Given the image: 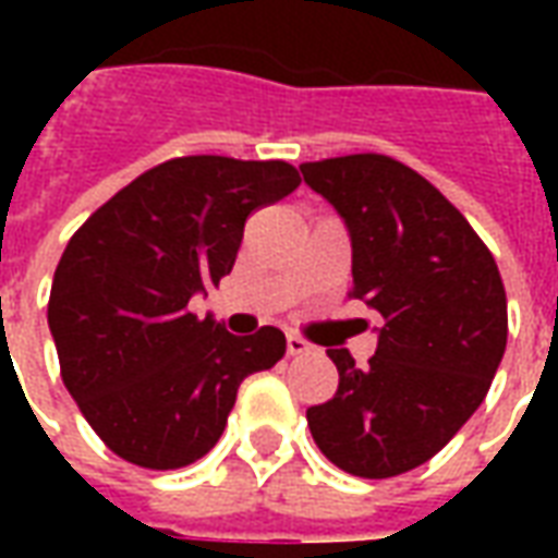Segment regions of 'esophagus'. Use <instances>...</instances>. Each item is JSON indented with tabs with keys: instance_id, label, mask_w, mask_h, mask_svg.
Listing matches in <instances>:
<instances>
[{
	"instance_id": "esophagus-1",
	"label": "esophagus",
	"mask_w": 558,
	"mask_h": 558,
	"mask_svg": "<svg viewBox=\"0 0 558 558\" xmlns=\"http://www.w3.org/2000/svg\"><path fill=\"white\" fill-rule=\"evenodd\" d=\"M287 352L290 355H302V352H311V343L299 335H287Z\"/></svg>"
}]
</instances>
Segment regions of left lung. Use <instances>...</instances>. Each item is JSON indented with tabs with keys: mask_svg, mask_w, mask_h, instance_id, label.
Returning <instances> with one entry per match:
<instances>
[{
	"mask_svg": "<svg viewBox=\"0 0 558 558\" xmlns=\"http://www.w3.org/2000/svg\"><path fill=\"white\" fill-rule=\"evenodd\" d=\"M352 242V295L383 316L376 355L338 364L335 398L307 410L319 451L350 475L391 478L442 451L487 398L508 340L496 259L424 175L386 155L302 163Z\"/></svg>",
	"mask_w": 558,
	"mask_h": 558,
	"instance_id": "obj_1",
	"label": "left lung"
}]
</instances>
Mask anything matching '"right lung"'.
Segmentation results:
<instances>
[{
  "mask_svg": "<svg viewBox=\"0 0 558 558\" xmlns=\"http://www.w3.org/2000/svg\"><path fill=\"white\" fill-rule=\"evenodd\" d=\"M299 184L287 160L172 158L71 235L47 323L62 383L113 454L191 466L220 439L244 376L283 359L280 328L235 338L191 314V299L230 275L247 215Z\"/></svg>",
  "mask_w": 558,
  "mask_h": 558,
  "instance_id": "add662e5",
  "label": "right lung"
}]
</instances>
